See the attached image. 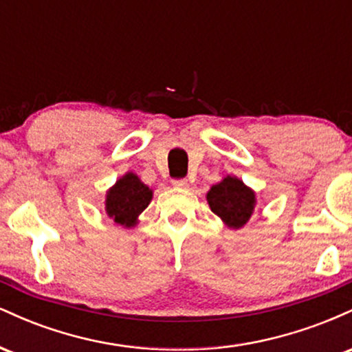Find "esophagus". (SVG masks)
<instances>
[{"label": "esophagus", "instance_id": "1", "mask_svg": "<svg viewBox=\"0 0 352 352\" xmlns=\"http://www.w3.org/2000/svg\"><path fill=\"white\" fill-rule=\"evenodd\" d=\"M172 184H173V187H177V188H185V187H188V182L185 180V179H173Z\"/></svg>", "mask_w": 352, "mask_h": 352}]
</instances>
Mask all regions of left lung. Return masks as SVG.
Here are the masks:
<instances>
[{
  "instance_id": "8db88e82",
  "label": "left lung",
  "mask_w": 352,
  "mask_h": 352,
  "mask_svg": "<svg viewBox=\"0 0 352 352\" xmlns=\"http://www.w3.org/2000/svg\"><path fill=\"white\" fill-rule=\"evenodd\" d=\"M207 201L230 228H241L253 215L256 199L254 192L236 177L227 175L220 184L213 185L207 193Z\"/></svg>"
}]
</instances>
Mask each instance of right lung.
<instances>
[{"instance_id":"obj_1","label":"right lung","mask_w":352,"mask_h":352,"mask_svg":"<svg viewBox=\"0 0 352 352\" xmlns=\"http://www.w3.org/2000/svg\"><path fill=\"white\" fill-rule=\"evenodd\" d=\"M152 200V190L135 173H125L106 195V212L116 223L131 228Z\"/></svg>"}]
</instances>
